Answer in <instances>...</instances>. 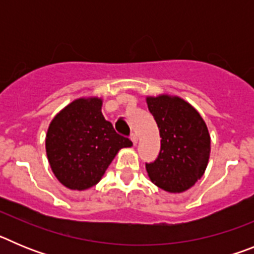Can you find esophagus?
Here are the masks:
<instances>
[{
	"label": "esophagus",
	"mask_w": 254,
	"mask_h": 254,
	"mask_svg": "<svg viewBox=\"0 0 254 254\" xmlns=\"http://www.w3.org/2000/svg\"><path fill=\"white\" fill-rule=\"evenodd\" d=\"M131 141L132 142H133V145H136V143H137V141H138V136L136 133H132L131 134Z\"/></svg>",
	"instance_id": "esophagus-1"
}]
</instances>
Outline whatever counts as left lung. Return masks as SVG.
Returning a JSON list of instances; mask_svg holds the SVG:
<instances>
[{"label": "left lung", "mask_w": 254, "mask_h": 254, "mask_svg": "<svg viewBox=\"0 0 254 254\" xmlns=\"http://www.w3.org/2000/svg\"><path fill=\"white\" fill-rule=\"evenodd\" d=\"M147 107L160 132V152L146 163L149 178L170 193H181L205 173L211 140L202 117L179 96H147Z\"/></svg>", "instance_id": "obj_1"}]
</instances>
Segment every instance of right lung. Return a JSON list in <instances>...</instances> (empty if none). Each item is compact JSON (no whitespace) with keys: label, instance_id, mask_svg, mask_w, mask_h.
<instances>
[{"label":"right lung","instance_id":"1","mask_svg":"<svg viewBox=\"0 0 254 254\" xmlns=\"http://www.w3.org/2000/svg\"><path fill=\"white\" fill-rule=\"evenodd\" d=\"M99 98H80L52 120L46 136L49 165L56 178L69 190L95 186L117 152L132 141L117 133L102 113Z\"/></svg>","mask_w":254,"mask_h":254}]
</instances>
